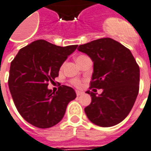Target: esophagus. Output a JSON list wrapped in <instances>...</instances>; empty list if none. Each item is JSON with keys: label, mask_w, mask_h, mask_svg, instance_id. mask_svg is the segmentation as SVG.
I'll return each instance as SVG.
<instances>
[{"label": "esophagus", "mask_w": 151, "mask_h": 151, "mask_svg": "<svg viewBox=\"0 0 151 151\" xmlns=\"http://www.w3.org/2000/svg\"><path fill=\"white\" fill-rule=\"evenodd\" d=\"M76 92L77 96H80V95L83 94V92H82V91H79V90H76Z\"/></svg>", "instance_id": "esophagus-1"}]
</instances>
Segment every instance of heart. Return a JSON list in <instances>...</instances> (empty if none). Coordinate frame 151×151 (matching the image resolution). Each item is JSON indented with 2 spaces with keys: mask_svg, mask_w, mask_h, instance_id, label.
Here are the masks:
<instances>
[{
  "mask_svg": "<svg viewBox=\"0 0 151 151\" xmlns=\"http://www.w3.org/2000/svg\"><path fill=\"white\" fill-rule=\"evenodd\" d=\"M86 55H79L76 58V61H78L80 59L83 58H85ZM71 83H72V85H74L75 86H76V87H79L80 86H81V80L80 79H74L71 80Z\"/></svg>",
  "mask_w": 151,
  "mask_h": 151,
  "instance_id": "heart-1",
  "label": "heart"
}]
</instances>
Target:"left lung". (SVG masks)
Masks as SVG:
<instances>
[{"label":"left lung","mask_w":151,"mask_h":151,"mask_svg":"<svg viewBox=\"0 0 151 151\" xmlns=\"http://www.w3.org/2000/svg\"><path fill=\"white\" fill-rule=\"evenodd\" d=\"M93 62L90 89L92 101L85 108L88 119L101 127L120 123L129 114L139 93V67L127 47L111 38H101L79 46Z\"/></svg>","instance_id":"8db88e82"}]
</instances>
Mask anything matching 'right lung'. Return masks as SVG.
<instances>
[{"mask_svg":"<svg viewBox=\"0 0 151 151\" xmlns=\"http://www.w3.org/2000/svg\"><path fill=\"white\" fill-rule=\"evenodd\" d=\"M78 45L59 47L38 40L19 50L11 62L8 86L21 116L40 129L52 127L63 119L75 90L62 85L56 93L48 90L50 82Z\"/></svg>","mask_w":151,"mask_h":151,"instance_id":"right-lung-1","label":"right lung"}]
</instances>
